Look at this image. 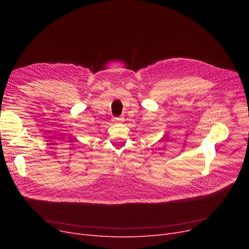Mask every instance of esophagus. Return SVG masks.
I'll return each mask as SVG.
<instances>
[{"instance_id": "34e87169", "label": "esophagus", "mask_w": 249, "mask_h": 249, "mask_svg": "<svg viewBox=\"0 0 249 249\" xmlns=\"http://www.w3.org/2000/svg\"><path fill=\"white\" fill-rule=\"evenodd\" d=\"M122 120H123L122 118H119V117H118V118H114V120H113V121H114V123H116V124H117V123H121V122H122Z\"/></svg>"}]
</instances>
